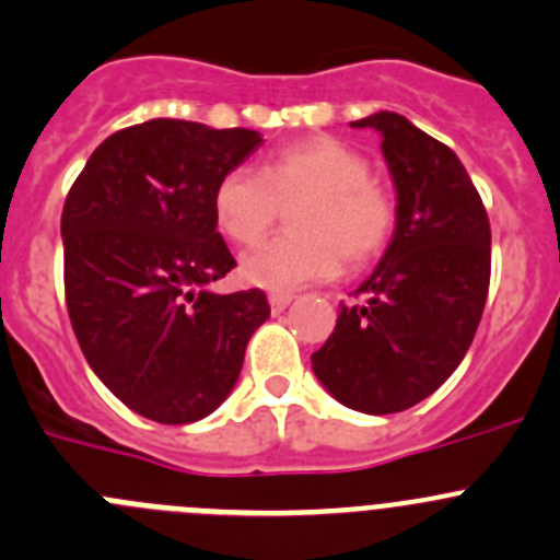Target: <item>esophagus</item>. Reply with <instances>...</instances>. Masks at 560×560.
I'll use <instances>...</instances> for the list:
<instances>
[{"label":"esophagus","instance_id":"1","mask_svg":"<svg viewBox=\"0 0 560 560\" xmlns=\"http://www.w3.org/2000/svg\"><path fill=\"white\" fill-rule=\"evenodd\" d=\"M268 301H270V308H273V314H281L292 303V295L290 292H270Z\"/></svg>","mask_w":560,"mask_h":560}]
</instances>
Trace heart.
<instances>
[{
	"mask_svg": "<svg viewBox=\"0 0 560 560\" xmlns=\"http://www.w3.org/2000/svg\"><path fill=\"white\" fill-rule=\"evenodd\" d=\"M290 235L243 257L241 273L265 290H292L339 273L341 257L361 268L388 246L396 224L394 197L369 177L350 144L312 136L287 144L259 172H226L213 194L215 221L241 246L268 235L281 208H292Z\"/></svg>",
	"mask_w": 560,
	"mask_h": 560,
	"instance_id": "b5f03b06",
	"label": "heart"
}]
</instances>
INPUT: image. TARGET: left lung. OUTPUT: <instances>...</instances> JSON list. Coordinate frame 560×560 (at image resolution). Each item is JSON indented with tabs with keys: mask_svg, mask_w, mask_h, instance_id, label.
I'll use <instances>...</instances> for the list:
<instances>
[{
	"mask_svg": "<svg viewBox=\"0 0 560 560\" xmlns=\"http://www.w3.org/2000/svg\"><path fill=\"white\" fill-rule=\"evenodd\" d=\"M350 125L383 139L396 226L312 369L336 401L385 416L435 394L468 352L490 290V219L454 150L410 119L377 112Z\"/></svg>",
	"mask_w": 560,
	"mask_h": 560,
	"instance_id": "1",
	"label": "left lung"
}]
</instances>
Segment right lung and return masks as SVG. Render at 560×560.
<instances>
[{
  "mask_svg": "<svg viewBox=\"0 0 560 560\" xmlns=\"http://www.w3.org/2000/svg\"><path fill=\"white\" fill-rule=\"evenodd\" d=\"M262 136L148 119L97 144L62 210L65 301L92 372L159 424H194L235 388L270 317L262 290L219 295L235 268L213 194Z\"/></svg>",
  "mask_w": 560,
  "mask_h": 560,
  "instance_id": "add662e5",
  "label": "right lung"
}]
</instances>
